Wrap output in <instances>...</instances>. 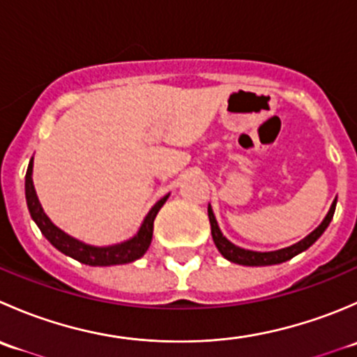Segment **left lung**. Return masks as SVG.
<instances>
[{"label": "left lung", "instance_id": "left-lung-1", "mask_svg": "<svg viewBox=\"0 0 357 357\" xmlns=\"http://www.w3.org/2000/svg\"><path fill=\"white\" fill-rule=\"evenodd\" d=\"M335 205H337V199L333 200L332 207H330L328 214H326V218L323 219L321 225H319L314 231L309 233L304 240H301V242L294 243V245L287 248H280V250H273V252H255V250H247V248H242V247H236L235 243L229 242V240L221 233L211 205H208L207 212H208V221H211L212 240H214L215 247H218V250L221 252L222 257L240 266H273V264H282V262L290 261V259L295 257L297 254L307 250V248L311 247L312 243L323 235V233H325V229L328 228L330 221H332L333 218Z\"/></svg>", "mask_w": 357, "mask_h": 357}]
</instances>
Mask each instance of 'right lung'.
Listing matches in <instances>:
<instances>
[{
	"mask_svg": "<svg viewBox=\"0 0 357 357\" xmlns=\"http://www.w3.org/2000/svg\"><path fill=\"white\" fill-rule=\"evenodd\" d=\"M167 199L169 195L162 197V199L150 208V212L146 214V218L143 219L142 226H139L138 233H136L132 238L126 240V242L122 243H115V245L95 247L72 238V236L67 235L66 231L56 228L52 222V219L45 214V211H43L41 204H39L38 200V195H36L34 183H32V158L31 162H29L27 172H25V200H27L31 218L34 219V222L38 225V228L41 229L43 235L46 236V240H48L56 250H60L62 254H66L68 257L75 259V261L82 262V264L86 266L128 264V262H132L136 261V259L143 257L145 252L149 250L150 243H152L153 221H155L157 212L160 211V207L165 204Z\"/></svg>",
	"mask_w": 357,
	"mask_h": 357,
	"instance_id": "add662e5",
	"label": "right lung"
}]
</instances>
